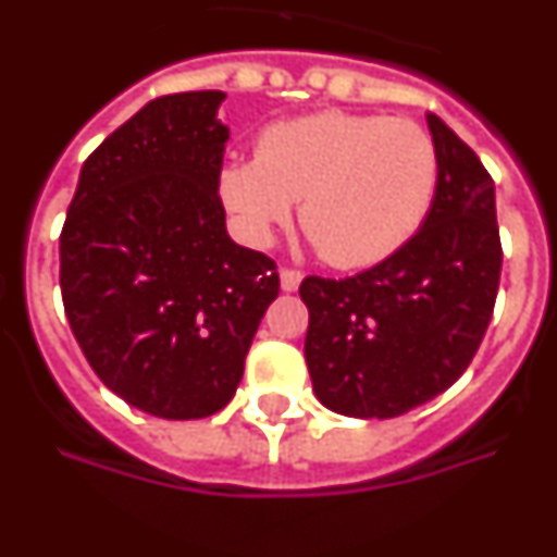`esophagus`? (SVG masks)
Here are the masks:
<instances>
[{"instance_id":"obj_1","label":"esophagus","mask_w":557,"mask_h":557,"mask_svg":"<svg viewBox=\"0 0 557 557\" xmlns=\"http://www.w3.org/2000/svg\"><path fill=\"white\" fill-rule=\"evenodd\" d=\"M278 278H282L284 293H295V289L301 287V282H304V275L298 273V270H289V268H282Z\"/></svg>"}]
</instances>
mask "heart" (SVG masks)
I'll list each match as a JSON object with an SVG mask.
<instances>
[{
    "instance_id": "1",
    "label": "heart",
    "mask_w": 557,
    "mask_h": 557,
    "mask_svg": "<svg viewBox=\"0 0 557 557\" xmlns=\"http://www.w3.org/2000/svg\"><path fill=\"white\" fill-rule=\"evenodd\" d=\"M437 181V145L416 122L318 111L264 127L256 159L220 170V198L253 243H268L301 200V225L323 259L368 268L421 231Z\"/></svg>"
}]
</instances>
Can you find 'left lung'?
Here are the masks:
<instances>
[{"mask_svg": "<svg viewBox=\"0 0 557 557\" xmlns=\"http://www.w3.org/2000/svg\"><path fill=\"white\" fill-rule=\"evenodd\" d=\"M426 125L441 181L421 231L366 273L301 284L312 391L339 416L396 418L441 396L469 368L494 312V181L441 116L426 113Z\"/></svg>", "mask_w": 557, "mask_h": 557, "instance_id": "8db88e82", "label": "left lung"}]
</instances>
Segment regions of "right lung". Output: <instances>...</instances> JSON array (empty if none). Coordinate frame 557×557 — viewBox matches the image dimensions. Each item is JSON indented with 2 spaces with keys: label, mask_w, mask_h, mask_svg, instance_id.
<instances>
[{
  "label": "right lung",
  "mask_w": 557,
  "mask_h": 557,
  "mask_svg": "<svg viewBox=\"0 0 557 557\" xmlns=\"http://www.w3.org/2000/svg\"><path fill=\"white\" fill-rule=\"evenodd\" d=\"M223 100L186 91L139 108L86 159L61 231L63 309L88 366L170 421L228 405L278 295L273 259L225 228Z\"/></svg>",
  "instance_id": "add662e5"
}]
</instances>
